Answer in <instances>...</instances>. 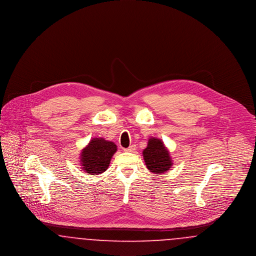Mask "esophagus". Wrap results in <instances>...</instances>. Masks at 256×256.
Returning <instances> with one entry per match:
<instances>
[{
  "label": "esophagus",
  "mask_w": 256,
  "mask_h": 256,
  "mask_svg": "<svg viewBox=\"0 0 256 256\" xmlns=\"http://www.w3.org/2000/svg\"><path fill=\"white\" fill-rule=\"evenodd\" d=\"M134 150H135V146H130L128 148H124V152H134Z\"/></svg>",
  "instance_id": "1"
}]
</instances>
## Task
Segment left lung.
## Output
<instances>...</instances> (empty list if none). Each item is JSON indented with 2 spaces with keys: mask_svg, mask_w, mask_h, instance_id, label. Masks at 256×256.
Returning <instances> with one entry per match:
<instances>
[{
  "mask_svg": "<svg viewBox=\"0 0 256 256\" xmlns=\"http://www.w3.org/2000/svg\"><path fill=\"white\" fill-rule=\"evenodd\" d=\"M143 158L146 168L156 174L170 170L172 165L169 150L160 139L154 137L148 139V146L143 150Z\"/></svg>",
  "mask_w": 256,
  "mask_h": 256,
  "instance_id": "1",
  "label": "left lung"
}]
</instances>
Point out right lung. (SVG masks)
Instances as JSON below:
<instances>
[{"label":"right lung","instance_id":"add662e5","mask_svg":"<svg viewBox=\"0 0 256 256\" xmlns=\"http://www.w3.org/2000/svg\"><path fill=\"white\" fill-rule=\"evenodd\" d=\"M117 146L104 138H93L80 154L82 169L87 174H98L108 168Z\"/></svg>","mask_w":256,"mask_h":256}]
</instances>
